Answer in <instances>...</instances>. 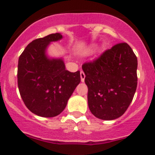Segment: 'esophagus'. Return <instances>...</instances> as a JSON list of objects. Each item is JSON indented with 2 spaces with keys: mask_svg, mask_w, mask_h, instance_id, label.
I'll use <instances>...</instances> for the list:
<instances>
[{
  "mask_svg": "<svg viewBox=\"0 0 155 155\" xmlns=\"http://www.w3.org/2000/svg\"><path fill=\"white\" fill-rule=\"evenodd\" d=\"M80 77H81V81H82V82H84L86 75H85V73L83 71H81L80 72Z\"/></svg>",
  "mask_w": 155,
  "mask_h": 155,
  "instance_id": "esophagus-1",
  "label": "esophagus"
}]
</instances>
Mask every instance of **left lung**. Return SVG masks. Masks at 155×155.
<instances>
[{
	"mask_svg": "<svg viewBox=\"0 0 155 155\" xmlns=\"http://www.w3.org/2000/svg\"><path fill=\"white\" fill-rule=\"evenodd\" d=\"M137 67L136 56L126 43L115 45L98 59L82 65L92 115L114 120L125 113L136 91Z\"/></svg>",
	"mask_w": 155,
	"mask_h": 155,
	"instance_id": "left-lung-1",
	"label": "left lung"
}]
</instances>
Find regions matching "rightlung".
Wrapping results in <instances>:
<instances>
[{
  "label": "right lung",
  "mask_w": 155,
  "mask_h": 155,
  "mask_svg": "<svg viewBox=\"0 0 155 155\" xmlns=\"http://www.w3.org/2000/svg\"><path fill=\"white\" fill-rule=\"evenodd\" d=\"M63 38L59 33L29 43L19 57L17 84L24 104L31 112L45 118L60 115L79 84L80 72L66 70L62 58H50L51 42Z\"/></svg>",
  "instance_id": "1"
}]
</instances>
